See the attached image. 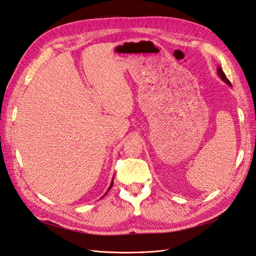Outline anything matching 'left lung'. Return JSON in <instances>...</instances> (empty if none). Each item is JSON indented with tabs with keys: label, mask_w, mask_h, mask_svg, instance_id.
I'll use <instances>...</instances> for the list:
<instances>
[{
	"label": "left lung",
	"mask_w": 256,
	"mask_h": 256,
	"mask_svg": "<svg viewBox=\"0 0 256 256\" xmlns=\"http://www.w3.org/2000/svg\"><path fill=\"white\" fill-rule=\"evenodd\" d=\"M216 71H218V76L222 78V81H224L226 84H228L229 86H232V83L229 82V80L227 78V76H225V74H224V71H222V67L220 66H218V69H216Z\"/></svg>",
	"instance_id": "obj_1"
}]
</instances>
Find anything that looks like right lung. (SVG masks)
<instances>
[{"instance_id":"add662e5","label":"right lung","mask_w":256,"mask_h":256,"mask_svg":"<svg viewBox=\"0 0 256 256\" xmlns=\"http://www.w3.org/2000/svg\"><path fill=\"white\" fill-rule=\"evenodd\" d=\"M112 185H114V178H112V180H111V182H110V186H109V188L107 189V192H104V194L102 196H106V194H108V192L110 190V189H111V187H112Z\"/></svg>"}]
</instances>
